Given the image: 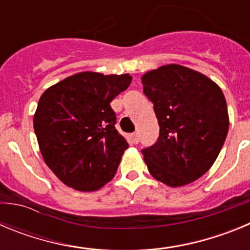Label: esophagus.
<instances>
[{"mask_svg": "<svg viewBox=\"0 0 250 250\" xmlns=\"http://www.w3.org/2000/svg\"><path fill=\"white\" fill-rule=\"evenodd\" d=\"M130 138H131V140H132V143H134V144H138L139 143V132H132L131 135H130Z\"/></svg>", "mask_w": 250, "mask_h": 250, "instance_id": "obj_1", "label": "esophagus"}]
</instances>
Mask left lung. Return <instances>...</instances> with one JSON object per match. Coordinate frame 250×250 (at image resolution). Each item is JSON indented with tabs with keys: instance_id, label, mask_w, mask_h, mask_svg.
Instances as JSON below:
<instances>
[{
	"instance_id": "obj_1",
	"label": "left lung",
	"mask_w": 250,
	"mask_h": 250,
	"mask_svg": "<svg viewBox=\"0 0 250 250\" xmlns=\"http://www.w3.org/2000/svg\"><path fill=\"white\" fill-rule=\"evenodd\" d=\"M141 83L160 126L155 144L141 150L150 174L174 188L199 179L214 164L228 134L220 87L180 65L149 71Z\"/></svg>"
}]
</instances>
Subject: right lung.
<instances>
[{"label": "right lung", "mask_w": 250, "mask_h": 250, "mask_svg": "<svg viewBox=\"0 0 250 250\" xmlns=\"http://www.w3.org/2000/svg\"><path fill=\"white\" fill-rule=\"evenodd\" d=\"M131 80L129 74L80 72L40 98L35 134L43 160L63 184L94 191L114 178L129 144L115 127L110 103Z\"/></svg>", "instance_id": "obj_1"}]
</instances>
